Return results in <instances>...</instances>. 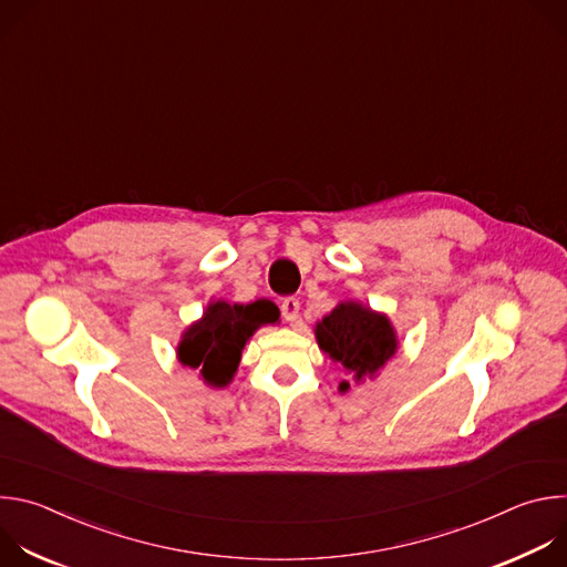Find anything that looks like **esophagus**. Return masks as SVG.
Here are the masks:
<instances>
[{"instance_id": "esophagus-1", "label": "esophagus", "mask_w": 567, "mask_h": 567, "mask_svg": "<svg viewBox=\"0 0 567 567\" xmlns=\"http://www.w3.org/2000/svg\"><path fill=\"white\" fill-rule=\"evenodd\" d=\"M280 311H282V318L289 320V322H296L298 320V313H300V300L298 298H285L282 305H280Z\"/></svg>"}]
</instances>
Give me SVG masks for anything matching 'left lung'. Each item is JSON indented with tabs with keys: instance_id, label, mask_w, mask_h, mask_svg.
<instances>
[{
	"instance_id": "obj_1",
	"label": "left lung",
	"mask_w": 567,
	"mask_h": 567,
	"mask_svg": "<svg viewBox=\"0 0 567 567\" xmlns=\"http://www.w3.org/2000/svg\"><path fill=\"white\" fill-rule=\"evenodd\" d=\"M318 348L341 363L354 381L374 377L396 352V334L385 313L346 300L326 318L316 322ZM350 381L339 383V392H348Z\"/></svg>"
}]
</instances>
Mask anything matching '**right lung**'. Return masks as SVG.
Wrapping results in <instances>:
<instances>
[{"instance_id": "right-lung-1", "label": "right lung", "mask_w": 567, "mask_h": 567, "mask_svg": "<svg viewBox=\"0 0 567 567\" xmlns=\"http://www.w3.org/2000/svg\"><path fill=\"white\" fill-rule=\"evenodd\" d=\"M280 311L271 300H256L249 305H230L226 300H210L204 316L184 332L177 357L182 365L199 370L210 388H224L233 381L241 350L262 326L278 322Z\"/></svg>"}]
</instances>
